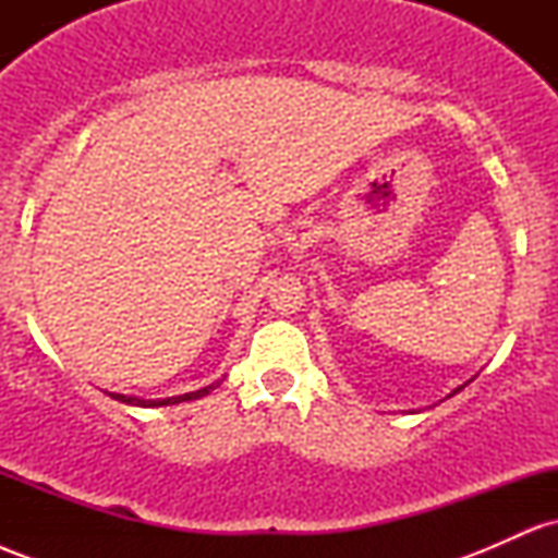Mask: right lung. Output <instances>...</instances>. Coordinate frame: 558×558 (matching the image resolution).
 <instances>
[{"label": "right lung", "mask_w": 558, "mask_h": 558, "mask_svg": "<svg viewBox=\"0 0 558 558\" xmlns=\"http://www.w3.org/2000/svg\"><path fill=\"white\" fill-rule=\"evenodd\" d=\"M213 388V386H209ZM209 388L194 390V393H183V396H172V399H162V401H144V399H133V396H123V393H110L114 401H123V403H133V407H170V403H181V401H191L198 399V396L209 393Z\"/></svg>", "instance_id": "1"}]
</instances>
